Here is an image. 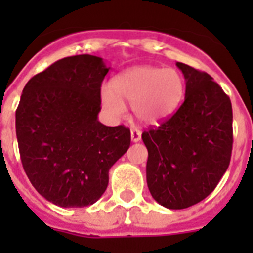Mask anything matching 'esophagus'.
Returning a JSON list of instances; mask_svg holds the SVG:
<instances>
[{"label": "esophagus", "mask_w": 253, "mask_h": 253, "mask_svg": "<svg viewBox=\"0 0 253 253\" xmlns=\"http://www.w3.org/2000/svg\"><path fill=\"white\" fill-rule=\"evenodd\" d=\"M130 135H131V142H139L140 138H142V133L140 130H138L137 128H133L130 130Z\"/></svg>", "instance_id": "obj_1"}]
</instances>
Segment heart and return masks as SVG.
<instances>
[{"label": "heart", "mask_w": 253, "mask_h": 253, "mask_svg": "<svg viewBox=\"0 0 253 253\" xmlns=\"http://www.w3.org/2000/svg\"><path fill=\"white\" fill-rule=\"evenodd\" d=\"M185 95V78L175 68L142 66L128 69L102 87L101 101L107 114L119 119L126 113L124 102L139 122L156 124L175 113Z\"/></svg>", "instance_id": "heart-1"}]
</instances>
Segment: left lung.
<instances>
[{"label":"left lung","mask_w":253,"mask_h":253,"mask_svg":"<svg viewBox=\"0 0 253 253\" xmlns=\"http://www.w3.org/2000/svg\"><path fill=\"white\" fill-rule=\"evenodd\" d=\"M185 100L172 116L144 130L147 184L158 204L185 209L216 187L231 162L233 114L227 93L208 73L177 62Z\"/></svg>","instance_id":"8db88e82"}]
</instances>
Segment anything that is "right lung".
Listing matches in <instances>:
<instances>
[{"mask_svg":"<svg viewBox=\"0 0 253 253\" xmlns=\"http://www.w3.org/2000/svg\"><path fill=\"white\" fill-rule=\"evenodd\" d=\"M102 58L73 55L30 78L16 110L22 167L38 193L63 208L92 205L109 184V169L130 146L124 125L97 119Z\"/></svg>","mask_w":253,"mask_h":253,"instance_id":"obj_1","label":"right lung"}]
</instances>
